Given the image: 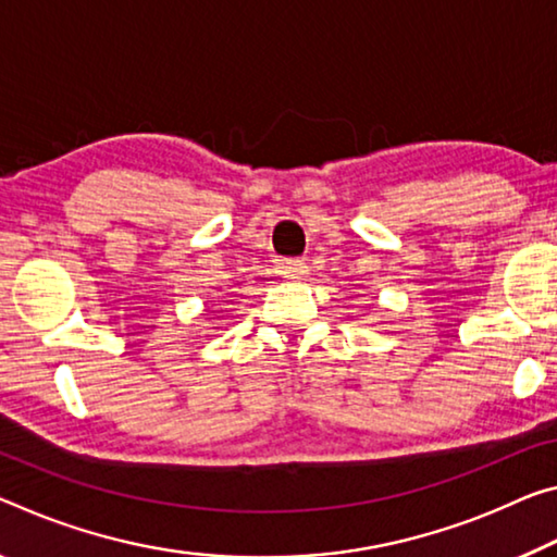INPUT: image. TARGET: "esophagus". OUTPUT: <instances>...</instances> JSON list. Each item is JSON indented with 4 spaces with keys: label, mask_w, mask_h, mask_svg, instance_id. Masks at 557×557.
Here are the masks:
<instances>
[{
    "label": "esophagus",
    "mask_w": 557,
    "mask_h": 557,
    "mask_svg": "<svg viewBox=\"0 0 557 557\" xmlns=\"http://www.w3.org/2000/svg\"><path fill=\"white\" fill-rule=\"evenodd\" d=\"M280 272L285 275L287 280H302L307 275V262L299 260V258H289V260H282L280 262Z\"/></svg>",
    "instance_id": "1"
}]
</instances>
